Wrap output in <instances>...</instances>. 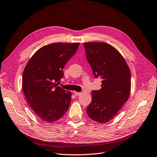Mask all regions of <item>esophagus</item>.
Instances as JSON below:
<instances>
[{"label": "esophagus", "instance_id": "1", "mask_svg": "<svg viewBox=\"0 0 157 157\" xmlns=\"http://www.w3.org/2000/svg\"><path fill=\"white\" fill-rule=\"evenodd\" d=\"M74 94L75 95V96H80L82 95V92H75V91H74Z\"/></svg>", "mask_w": 157, "mask_h": 157}]
</instances>
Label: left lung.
Returning <instances> with one entry per match:
<instances>
[{"instance_id": "8db88e82", "label": "left lung", "mask_w": 157, "mask_h": 157, "mask_svg": "<svg viewBox=\"0 0 157 157\" xmlns=\"http://www.w3.org/2000/svg\"><path fill=\"white\" fill-rule=\"evenodd\" d=\"M86 57L95 78L101 79V89L92 91V101L86 108L90 118L105 123L128 100L131 72L120 52L105 43H85Z\"/></svg>"}]
</instances>
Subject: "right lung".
<instances>
[{
  "instance_id": "1",
  "label": "right lung",
  "mask_w": 157,
  "mask_h": 157,
  "mask_svg": "<svg viewBox=\"0 0 157 157\" xmlns=\"http://www.w3.org/2000/svg\"><path fill=\"white\" fill-rule=\"evenodd\" d=\"M79 43L45 45L30 58L22 75V90L37 117L45 122L59 120L67 111L71 92L56 82L63 77V69L76 52Z\"/></svg>"
}]
</instances>
